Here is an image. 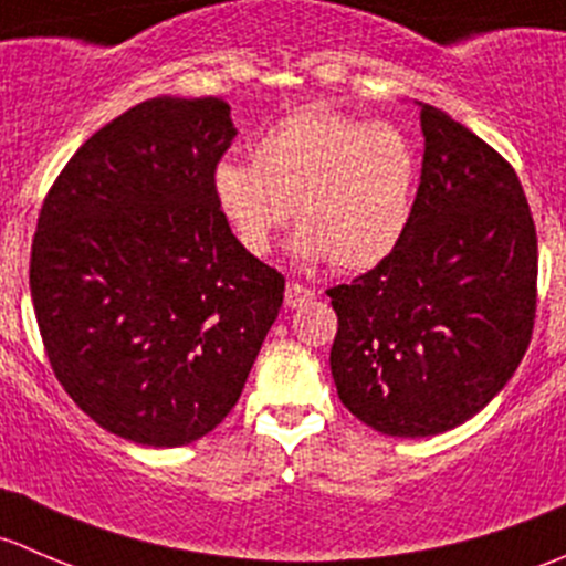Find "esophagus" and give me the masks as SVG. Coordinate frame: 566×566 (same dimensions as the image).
Instances as JSON below:
<instances>
[{
  "label": "esophagus",
  "instance_id": "34e87169",
  "mask_svg": "<svg viewBox=\"0 0 566 566\" xmlns=\"http://www.w3.org/2000/svg\"><path fill=\"white\" fill-rule=\"evenodd\" d=\"M312 298H315V290L304 287V284L287 282V287H284V304H287L290 310H298V306L310 304Z\"/></svg>",
  "mask_w": 566,
  "mask_h": 566
}]
</instances>
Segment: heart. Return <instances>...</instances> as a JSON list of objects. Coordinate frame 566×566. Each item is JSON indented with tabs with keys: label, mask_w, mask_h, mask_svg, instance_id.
<instances>
[{
	"label": "heart",
	"mask_w": 566,
	"mask_h": 566,
	"mask_svg": "<svg viewBox=\"0 0 566 566\" xmlns=\"http://www.w3.org/2000/svg\"><path fill=\"white\" fill-rule=\"evenodd\" d=\"M210 191L251 256H265L295 213L301 260L369 271L410 224L416 153L391 125L310 106L265 130L254 161L216 164Z\"/></svg>",
	"instance_id": "obj_1"
}]
</instances>
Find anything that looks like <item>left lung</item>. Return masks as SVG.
Returning <instances> with one entry per match:
<instances>
[{
	"mask_svg": "<svg viewBox=\"0 0 566 566\" xmlns=\"http://www.w3.org/2000/svg\"><path fill=\"white\" fill-rule=\"evenodd\" d=\"M421 182L399 247L328 290L331 375L345 408L394 438L460 427L526 356L536 230L515 169L473 130L421 104Z\"/></svg>",
	"mask_w": 566,
	"mask_h": 566,
	"instance_id": "left-lung-1",
	"label": "left lung"
}]
</instances>
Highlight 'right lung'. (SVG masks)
<instances>
[{
    "instance_id": "1",
    "label": "right lung",
    "mask_w": 566,
    "mask_h": 566,
    "mask_svg": "<svg viewBox=\"0 0 566 566\" xmlns=\"http://www.w3.org/2000/svg\"><path fill=\"white\" fill-rule=\"evenodd\" d=\"M221 98H150L95 130L32 241L38 328L62 389L125 441L172 449L235 408L284 298L216 208L235 139Z\"/></svg>"
}]
</instances>
